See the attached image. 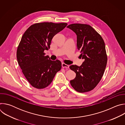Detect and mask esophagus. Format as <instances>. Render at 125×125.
Segmentation results:
<instances>
[{"instance_id": "obj_1", "label": "esophagus", "mask_w": 125, "mask_h": 125, "mask_svg": "<svg viewBox=\"0 0 125 125\" xmlns=\"http://www.w3.org/2000/svg\"><path fill=\"white\" fill-rule=\"evenodd\" d=\"M62 67L63 68H68L69 67V66L68 65H67L64 63H62Z\"/></svg>"}]
</instances>
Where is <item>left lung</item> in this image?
<instances>
[{
	"label": "left lung",
	"instance_id": "8db88e82",
	"mask_svg": "<svg viewBox=\"0 0 125 125\" xmlns=\"http://www.w3.org/2000/svg\"><path fill=\"white\" fill-rule=\"evenodd\" d=\"M77 35V46L84 60L81 66L72 65L71 70L76 74L70 83L79 93L91 91L101 80L106 68L105 45L101 35L91 26L73 24L67 26Z\"/></svg>",
	"mask_w": 125,
	"mask_h": 125
}]
</instances>
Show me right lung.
Wrapping results in <instances>:
<instances>
[{
	"label": "right lung",
	"mask_w": 125,
	"mask_h": 125,
	"mask_svg": "<svg viewBox=\"0 0 125 125\" xmlns=\"http://www.w3.org/2000/svg\"><path fill=\"white\" fill-rule=\"evenodd\" d=\"M67 23L43 22L31 26L24 32L17 50V61L25 77L34 87L49 85L61 69V62L52 61L44 51L50 48L52 39Z\"/></svg>",
	"instance_id": "add662e5"
}]
</instances>
